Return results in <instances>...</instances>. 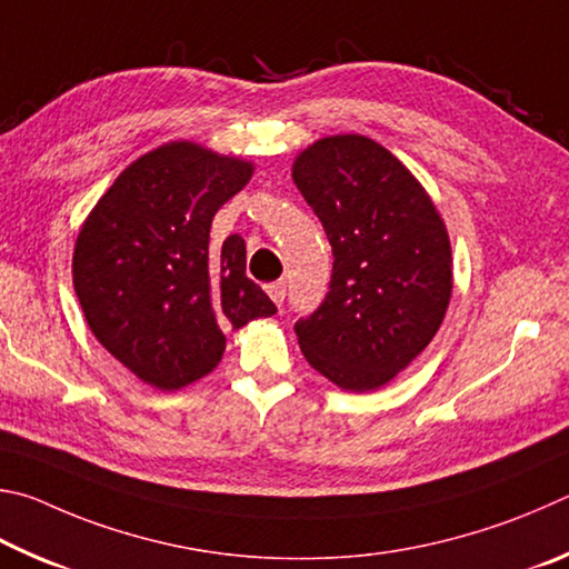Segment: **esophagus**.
I'll list each match as a JSON object with an SVG mask.
<instances>
[{"mask_svg": "<svg viewBox=\"0 0 569 569\" xmlns=\"http://www.w3.org/2000/svg\"><path fill=\"white\" fill-rule=\"evenodd\" d=\"M267 292H269V297H272L274 305H282L284 302V295H287V282H282V279H279V282L267 284Z\"/></svg>", "mask_w": 569, "mask_h": 569, "instance_id": "obj_1", "label": "esophagus"}]
</instances>
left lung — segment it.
Returning a JSON list of instances; mask_svg holds the SVG:
<instances>
[{
	"label": "left lung",
	"instance_id": "obj_1",
	"mask_svg": "<svg viewBox=\"0 0 569 569\" xmlns=\"http://www.w3.org/2000/svg\"><path fill=\"white\" fill-rule=\"evenodd\" d=\"M292 179L332 244V279L295 325L317 372L370 392L402 372L445 320L452 249L430 194L390 149L362 134L325 137Z\"/></svg>",
	"mask_w": 569,
	"mask_h": 569
}]
</instances>
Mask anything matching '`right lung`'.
<instances>
[{
    "label": "right lung",
    "instance_id": "right-lung-1",
    "mask_svg": "<svg viewBox=\"0 0 569 569\" xmlns=\"http://www.w3.org/2000/svg\"><path fill=\"white\" fill-rule=\"evenodd\" d=\"M252 172L244 159L169 142L129 164L79 229L72 277L89 330L157 390L209 375L224 330L277 312L244 272L242 237L209 249L217 209Z\"/></svg>",
    "mask_w": 569,
    "mask_h": 569
}]
</instances>
